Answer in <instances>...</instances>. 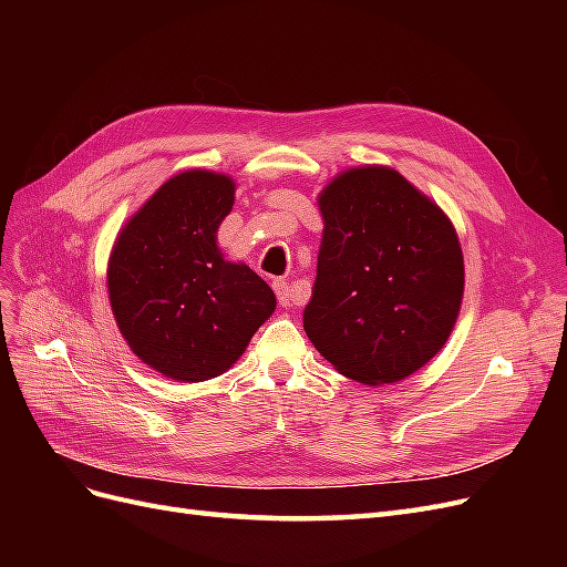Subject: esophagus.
Instances as JSON below:
<instances>
[{"label":"esophagus","mask_w":567,"mask_h":567,"mask_svg":"<svg viewBox=\"0 0 567 567\" xmlns=\"http://www.w3.org/2000/svg\"><path fill=\"white\" fill-rule=\"evenodd\" d=\"M274 290H277V298L281 307H293L296 305V296H293V288H290L284 279H277L271 284Z\"/></svg>","instance_id":"34e87169"}]
</instances>
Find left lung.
<instances>
[{
	"label": "left lung",
	"instance_id": "1",
	"mask_svg": "<svg viewBox=\"0 0 567 567\" xmlns=\"http://www.w3.org/2000/svg\"><path fill=\"white\" fill-rule=\"evenodd\" d=\"M323 236L305 333L364 385L398 383L447 342L463 298L456 229L414 184L383 165L321 188Z\"/></svg>",
	"mask_w": 567,
	"mask_h": 567
}]
</instances>
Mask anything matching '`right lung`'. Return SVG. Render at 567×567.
<instances>
[{"label": "right lung", "mask_w": 567, "mask_h": 567, "mask_svg": "<svg viewBox=\"0 0 567 567\" xmlns=\"http://www.w3.org/2000/svg\"><path fill=\"white\" fill-rule=\"evenodd\" d=\"M236 184L210 169L167 179L109 257L117 329L144 364L173 381L200 383L231 369L277 307L274 290L217 248Z\"/></svg>", "instance_id": "1"}]
</instances>
